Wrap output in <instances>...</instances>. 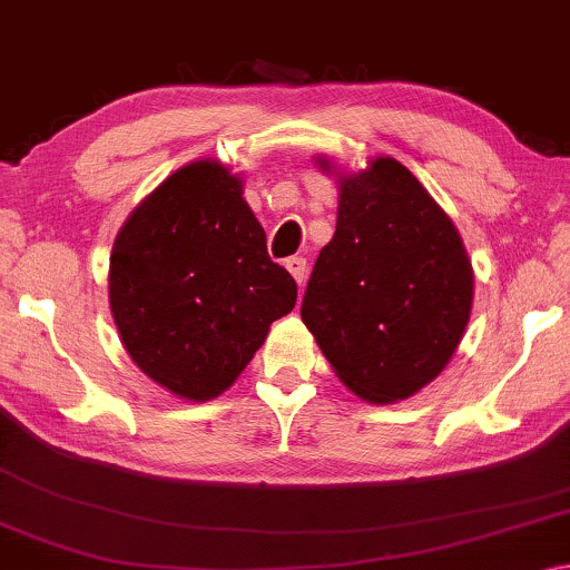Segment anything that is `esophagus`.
<instances>
[{
    "label": "esophagus",
    "instance_id": "1",
    "mask_svg": "<svg viewBox=\"0 0 570 570\" xmlns=\"http://www.w3.org/2000/svg\"><path fill=\"white\" fill-rule=\"evenodd\" d=\"M285 267H287V273H291V275L295 277L297 285L305 283V273H308V262H305L303 257L285 259Z\"/></svg>",
    "mask_w": 570,
    "mask_h": 570
}]
</instances>
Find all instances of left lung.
I'll return each mask as SVG.
<instances>
[{"mask_svg":"<svg viewBox=\"0 0 570 570\" xmlns=\"http://www.w3.org/2000/svg\"><path fill=\"white\" fill-rule=\"evenodd\" d=\"M323 173L334 163L318 157ZM338 175L336 232L315 259L301 318L341 382L387 405L451 362L474 301L456 226L395 157Z\"/></svg>","mask_w":570,"mask_h":570,"instance_id":"obj_1","label":"left lung"}]
</instances>
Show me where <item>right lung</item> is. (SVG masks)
<instances>
[{"mask_svg":"<svg viewBox=\"0 0 570 570\" xmlns=\"http://www.w3.org/2000/svg\"><path fill=\"white\" fill-rule=\"evenodd\" d=\"M295 297L242 178L218 160L175 170L114 239L109 305L121 344L175 397L206 402L229 390Z\"/></svg>","mask_w":570,"mask_h":570,"instance_id":"obj_1","label":"right lung"}]
</instances>
